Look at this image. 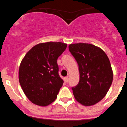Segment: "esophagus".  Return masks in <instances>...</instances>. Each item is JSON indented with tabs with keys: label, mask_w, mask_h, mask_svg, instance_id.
Returning <instances> with one entry per match:
<instances>
[{
	"label": "esophagus",
	"mask_w": 127,
	"mask_h": 127,
	"mask_svg": "<svg viewBox=\"0 0 127 127\" xmlns=\"http://www.w3.org/2000/svg\"><path fill=\"white\" fill-rule=\"evenodd\" d=\"M64 81L65 82H69V78H68V77H65V78H64Z\"/></svg>",
	"instance_id": "1"
}]
</instances>
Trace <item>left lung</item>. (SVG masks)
Returning <instances> with one entry per match:
<instances>
[{"mask_svg": "<svg viewBox=\"0 0 127 127\" xmlns=\"http://www.w3.org/2000/svg\"><path fill=\"white\" fill-rule=\"evenodd\" d=\"M69 49L80 73L78 84L72 88L74 98L84 106L94 105L106 96L112 83L110 60L103 49L93 44H70Z\"/></svg>", "mask_w": 127, "mask_h": 127, "instance_id": "1", "label": "left lung"}]
</instances>
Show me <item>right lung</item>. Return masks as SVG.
I'll list each match as a JSON object with an SVG mask.
<instances>
[{
	"instance_id": "obj_1",
	"label": "right lung",
	"mask_w": 127,
	"mask_h": 127,
	"mask_svg": "<svg viewBox=\"0 0 127 127\" xmlns=\"http://www.w3.org/2000/svg\"><path fill=\"white\" fill-rule=\"evenodd\" d=\"M67 45L59 42L40 43L22 60L18 80L25 95L32 103L45 107L56 99L64 83L58 74L57 59Z\"/></svg>"
}]
</instances>
